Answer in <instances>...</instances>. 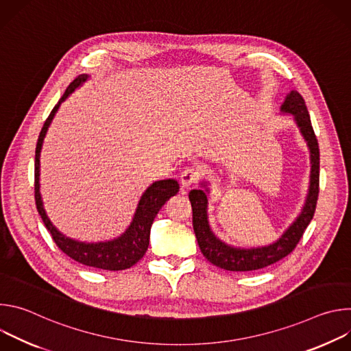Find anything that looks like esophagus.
I'll return each instance as SVG.
<instances>
[{
  "mask_svg": "<svg viewBox=\"0 0 351 351\" xmlns=\"http://www.w3.org/2000/svg\"><path fill=\"white\" fill-rule=\"evenodd\" d=\"M198 180V172L194 168H186L182 173H180V184L182 187H190L191 184L197 183Z\"/></svg>",
  "mask_w": 351,
  "mask_h": 351,
  "instance_id": "obj_1",
  "label": "esophagus"
}]
</instances>
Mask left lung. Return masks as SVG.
I'll return each mask as SVG.
<instances>
[{
	"label": "left lung",
	"mask_w": 351,
	"mask_h": 351,
	"mask_svg": "<svg viewBox=\"0 0 351 351\" xmlns=\"http://www.w3.org/2000/svg\"><path fill=\"white\" fill-rule=\"evenodd\" d=\"M283 112L294 115V121L300 128L311 153V182L306 206L293 222V225L282 234V237L267 247L257 248H234L226 245L211 232L207 221V195L204 190H191L189 199L193 210V229L197 243L203 256L214 265L234 272L256 271L272 265L289 256L300 239L303 237L308 223L311 222L319 193V147L314 133L310 114L304 98L297 91H290L280 108Z\"/></svg>",
	"instance_id": "left-lung-1"
}]
</instances>
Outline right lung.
Masks as SVG:
<instances>
[{
    "label": "right lung",
    "instance_id": "right-lung-1",
    "mask_svg": "<svg viewBox=\"0 0 351 351\" xmlns=\"http://www.w3.org/2000/svg\"><path fill=\"white\" fill-rule=\"evenodd\" d=\"M87 79V75L77 76L65 90L64 95L58 101V104L53 108L51 114L45 119L43 129L40 132L37 145H36V157H34V199L37 211L48 229L51 233L53 240L58 245L62 253H65L72 260L98 269H107V271H122L133 267L136 263H138L143 256L145 254L148 243H149V229H152L153 221L157 217L161 207L168 202V199L175 195L179 191V183L173 179L167 180H158L149 186L144 194L141 195L138 207L136 210L133 222L130 223L129 229L118 239L106 243H80L76 240H72L69 237H65L62 233H60L48 219L40 195V184H38V176H40V152L44 136L47 133V129L51 123L60 104L64 99L84 80Z\"/></svg>",
    "mask_w": 351,
    "mask_h": 351
}]
</instances>
